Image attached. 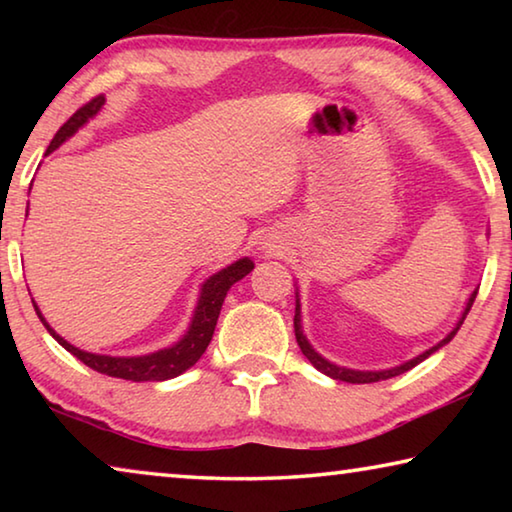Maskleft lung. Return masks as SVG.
<instances>
[{
    "instance_id": "obj_1",
    "label": "left lung",
    "mask_w": 512,
    "mask_h": 512,
    "mask_svg": "<svg viewBox=\"0 0 512 512\" xmlns=\"http://www.w3.org/2000/svg\"><path fill=\"white\" fill-rule=\"evenodd\" d=\"M479 291V289H476ZM476 291L472 293L470 296V300H467V305H465V311H463V316H461V320H458L456 323V327L452 329V332H449L443 341H440L438 345H433L431 350H427V352H422V354H418V357H413L411 361H406V363H402V366H395V368H388V370H350V368H341V366H334V363H329L327 359H323L320 357V354L311 348L309 345V341H307V336L302 334V323H300V300L296 298V316H293V327H296V341H298V345H300V350H302V354H305V357L311 361V366H314L316 370H320L323 372V375H327V377H332V379H339V381H348V384H372V381H381V379H391V377H397V375H402V372H406V370H411V368H415L418 366L420 361H424L429 357V354H433L436 350H440L443 348L445 343H449L454 339V334L458 332V329H461V325H463V320H465V316L470 314V309H472V305H474V298H476Z\"/></svg>"
}]
</instances>
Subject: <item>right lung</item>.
<instances>
[{"instance_id": "right-lung-1", "label": "right lung", "mask_w": 512, "mask_h": 512, "mask_svg": "<svg viewBox=\"0 0 512 512\" xmlns=\"http://www.w3.org/2000/svg\"><path fill=\"white\" fill-rule=\"evenodd\" d=\"M103 101H106L103 97H94L85 103V106L76 110L74 115L58 128V133L54 135V140H51L47 153L56 151L60 144L69 140V137L79 131L85 121L97 115L103 106ZM253 268H255V264L250 262L248 257H244L235 264L225 266L223 271L214 273L210 280H205L201 296H198L194 318H192V323H189V329L185 332L183 339H180L178 343H173L171 348H164V350H158L153 354H144V357H108V354H92V352H83L79 348H74L72 343H67L63 336H58L54 329L49 327L47 320L42 318L36 302H33V307H36V314L42 320V325L47 327V332L54 336V339L63 345L67 352H72L76 359L83 361L88 368L101 372V375L126 379V381H164V379H173V377L183 375L185 370L192 368L194 363L203 357V352L207 350V345H210V341H212V334H214L216 320H219V314H221L225 293L230 291L232 284L239 282L241 277H246L250 271H253Z\"/></svg>"}]
</instances>
